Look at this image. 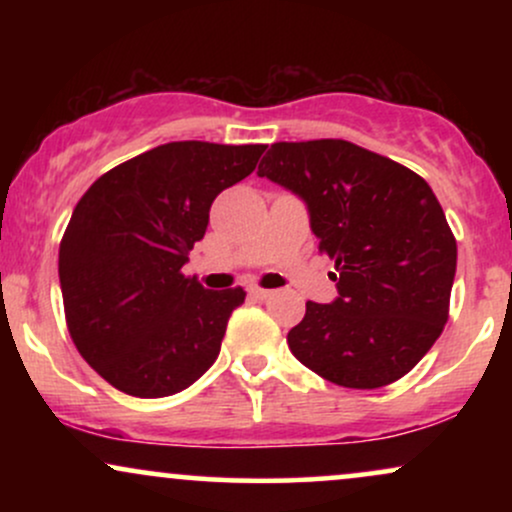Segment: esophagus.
I'll list each match as a JSON object with an SVG mask.
<instances>
[{"label": "esophagus", "instance_id": "esophagus-1", "mask_svg": "<svg viewBox=\"0 0 512 512\" xmlns=\"http://www.w3.org/2000/svg\"><path fill=\"white\" fill-rule=\"evenodd\" d=\"M248 293H250L252 298H260V301H264V298H269V296H272L274 291H269V289H262V286H250Z\"/></svg>", "mask_w": 512, "mask_h": 512}]
</instances>
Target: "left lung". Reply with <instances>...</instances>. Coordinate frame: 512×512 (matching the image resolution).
<instances>
[{
    "label": "left lung",
    "instance_id": "1",
    "mask_svg": "<svg viewBox=\"0 0 512 512\" xmlns=\"http://www.w3.org/2000/svg\"><path fill=\"white\" fill-rule=\"evenodd\" d=\"M262 178L305 199L339 298L305 303L291 354L334 385L375 390L428 354L450 315L457 243L428 182L344 139L276 142Z\"/></svg>",
    "mask_w": 512,
    "mask_h": 512
}]
</instances>
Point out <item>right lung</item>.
Returning <instances> with one entry per match:
<instances>
[{"mask_svg":"<svg viewBox=\"0 0 512 512\" xmlns=\"http://www.w3.org/2000/svg\"><path fill=\"white\" fill-rule=\"evenodd\" d=\"M264 144L170 142L110 168L76 202L60 243L69 337L132 397L190 387L221 351L245 291L182 274L219 192L255 170Z\"/></svg>","mask_w":512,"mask_h":512,"instance_id":"right-lung-1","label":"right lung"}]
</instances>
